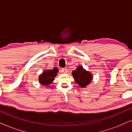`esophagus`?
<instances>
[{
  "label": "esophagus",
  "instance_id": "34e87169",
  "mask_svg": "<svg viewBox=\"0 0 132 132\" xmlns=\"http://www.w3.org/2000/svg\"><path fill=\"white\" fill-rule=\"evenodd\" d=\"M61 71L63 73H66V72H67V69H66V68H62Z\"/></svg>",
  "mask_w": 132,
  "mask_h": 132
}]
</instances>
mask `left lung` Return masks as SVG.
Returning <instances> with one entry per match:
<instances>
[{
  "instance_id": "obj_1",
  "label": "left lung",
  "mask_w": 132,
  "mask_h": 132,
  "mask_svg": "<svg viewBox=\"0 0 132 132\" xmlns=\"http://www.w3.org/2000/svg\"><path fill=\"white\" fill-rule=\"evenodd\" d=\"M72 75L75 82L81 87H85L86 86L90 83L92 78V75L85 71L82 66H78L76 70L73 71Z\"/></svg>"
}]
</instances>
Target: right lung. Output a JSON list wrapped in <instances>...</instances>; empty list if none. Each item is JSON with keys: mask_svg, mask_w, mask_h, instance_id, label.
<instances>
[{"mask_svg": "<svg viewBox=\"0 0 132 132\" xmlns=\"http://www.w3.org/2000/svg\"><path fill=\"white\" fill-rule=\"evenodd\" d=\"M57 68H54L53 70H48L44 71L42 75L39 76V81L43 85L48 86L53 81L54 77L57 75L58 72Z\"/></svg>", "mask_w": 132, "mask_h": 132, "instance_id": "obj_1", "label": "right lung"}]
</instances>
